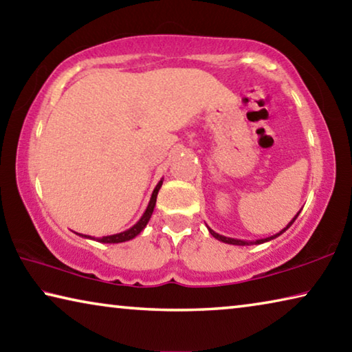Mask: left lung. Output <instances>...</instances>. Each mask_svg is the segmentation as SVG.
I'll return each instance as SVG.
<instances>
[{
    "label": "left lung",
    "instance_id": "8db88e82",
    "mask_svg": "<svg viewBox=\"0 0 352 352\" xmlns=\"http://www.w3.org/2000/svg\"><path fill=\"white\" fill-rule=\"evenodd\" d=\"M300 214V212H298ZM298 214L296 216L290 220L289 222V225L285 226L284 230H281L279 231V233H276V234H273V236H270V237H265V239H259V241H241V239H233V237H226V236H222V234H219V233H216V231H212L210 226H208V231H210L211 233V236L212 237H216L217 241H220V242H225V243H231V245H253V243H256V245H258V243H264V242H269V241H272V239H275V237H278V236H281L285 230L289 228V226L295 222V219L298 217Z\"/></svg>",
    "mask_w": 352,
    "mask_h": 352
}]
</instances>
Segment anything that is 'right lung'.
I'll use <instances>...</instances> for the list:
<instances>
[{
    "instance_id": "add662e5",
    "label": "right lung",
    "mask_w": 352,
    "mask_h": 352,
    "mask_svg": "<svg viewBox=\"0 0 352 352\" xmlns=\"http://www.w3.org/2000/svg\"><path fill=\"white\" fill-rule=\"evenodd\" d=\"M163 184V180H160L157 186H155L153 192H152V197H151V201H148V205L146 208L144 214H142L141 219L136 222L132 228H129L126 231H122V233H118V234H111V236H102V237H91V236H87V234H79L82 237H87V239H93V241H98V242H102V243H119V242H126V241H130L133 239V237L138 236L142 230L146 228V225L148 220H151V216L153 212V208H155V204H157V195H158V190L160 188H162Z\"/></svg>"
}]
</instances>
